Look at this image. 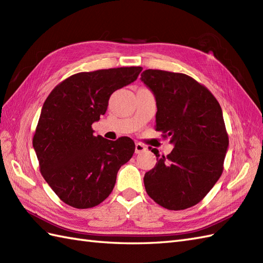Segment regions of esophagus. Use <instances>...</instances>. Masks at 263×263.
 Listing matches in <instances>:
<instances>
[{
  "mask_svg": "<svg viewBox=\"0 0 263 263\" xmlns=\"http://www.w3.org/2000/svg\"><path fill=\"white\" fill-rule=\"evenodd\" d=\"M144 150H146V147H144L142 143H140V142H137L136 143V154L143 153Z\"/></svg>",
  "mask_w": 263,
  "mask_h": 263,
  "instance_id": "obj_1",
  "label": "esophagus"
}]
</instances>
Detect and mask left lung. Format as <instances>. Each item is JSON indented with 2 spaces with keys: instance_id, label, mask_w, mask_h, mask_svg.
Here are the masks:
<instances>
[{
  "instance_id": "left-lung-1",
  "label": "left lung",
  "mask_w": 263,
  "mask_h": 263,
  "mask_svg": "<svg viewBox=\"0 0 263 263\" xmlns=\"http://www.w3.org/2000/svg\"><path fill=\"white\" fill-rule=\"evenodd\" d=\"M141 81L157 105L156 130L163 131L174 146L144 174L148 195L170 210L197 204L222 173L228 136L219 103L208 89L183 73L146 70Z\"/></svg>"
}]
</instances>
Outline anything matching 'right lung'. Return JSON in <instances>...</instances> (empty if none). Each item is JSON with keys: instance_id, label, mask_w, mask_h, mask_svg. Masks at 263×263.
I'll return each mask as SVG.
<instances>
[{"instance_id": "1", "label": "right lung", "mask_w": 263, "mask_h": 263, "mask_svg": "<svg viewBox=\"0 0 263 263\" xmlns=\"http://www.w3.org/2000/svg\"><path fill=\"white\" fill-rule=\"evenodd\" d=\"M141 66L80 72L55 87L43 105L32 139L48 185L64 203L87 209L113 191L117 172L135 153L127 137L93 136L92 123L106 113L110 95L136 81Z\"/></svg>"}]
</instances>
